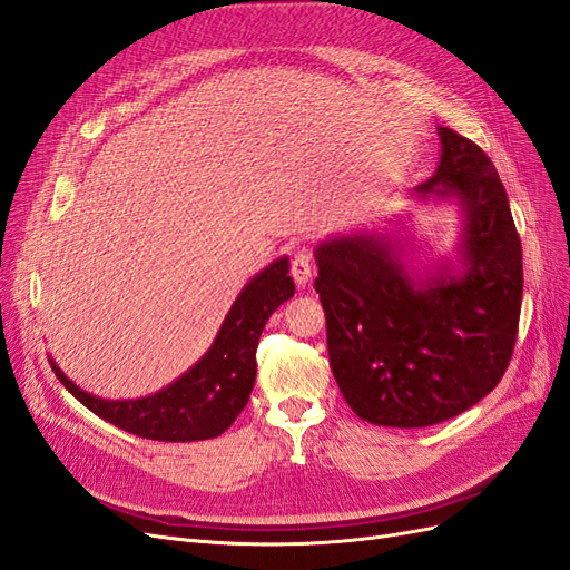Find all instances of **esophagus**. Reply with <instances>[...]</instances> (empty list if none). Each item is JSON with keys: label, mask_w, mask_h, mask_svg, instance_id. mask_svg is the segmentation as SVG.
<instances>
[{"label": "esophagus", "mask_w": 570, "mask_h": 570, "mask_svg": "<svg viewBox=\"0 0 570 570\" xmlns=\"http://www.w3.org/2000/svg\"><path fill=\"white\" fill-rule=\"evenodd\" d=\"M289 275H292V278H295V283H297L299 287H304L308 281H312V275H314L312 254H308L306 249H302V252H297L295 256H292Z\"/></svg>", "instance_id": "esophagus-1"}]
</instances>
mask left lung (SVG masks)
I'll return each mask as SVG.
<instances>
[{"mask_svg": "<svg viewBox=\"0 0 570 570\" xmlns=\"http://www.w3.org/2000/svg\"><path fill=\"white\" fill-rule=\"evenodd\" d=\"M440 132V166L413 197L456 202V262L413 273L381 233L337 235L314 249L327 356L358 419L425 428L490 394L509 366L523 299V252L507 189L469 137Z\"/></svg>", "mask_w": 570, "mask_h": 570, "instance_id": "obj_1", "label": "left lung"}]
</instances>
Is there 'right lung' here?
Wrapping results in <instances>:
<instances>
[{"label":"right lung","mask_w":570,"mask_h":570,"mask_svg":"<svg viewBox=\"0 0 570 570\" xmlns=\"http://www.w3.org/2000/svg\"><path fill=\"white\" fill-rule=\"evenodd\" d=\"M287 256L275 258L243 287L214 344L178 381L140 400H101L80 390L49 356L51 371L76 400L99 419L137 438L195 442L218 438L249 402L256 377L258 337L271 314L295 295Z\"/></svg>","instance_id":"add662e5"}]
</instances>
